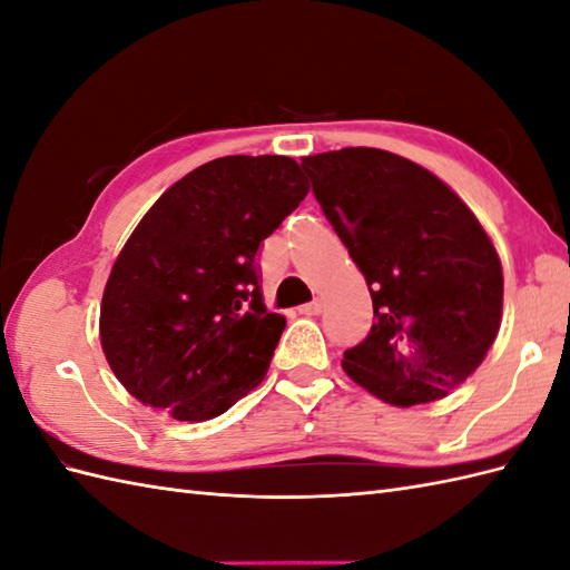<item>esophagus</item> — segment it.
I'll return each mask as SVG.
<instances>
[{"instance_id": "1", "label": "esophagus", "mask_w": 570, "mask_h": 570, "mask_svg": "<svg viewBox=\"0 0 570 570\" xmlns=\"http://www.w3.org/2000/svg\"><path fill=\"white\" fill-rule=\"evenodd\" d=\"M321 311H323V303H321V301H311V303H306V306L298 308L301 315H308V317L321 315Z\"/></svg>"}]
</instances>
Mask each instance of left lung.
<instances>
[{
	"label": "left lung",
	"mask_w": 570,
	"mask_h": 570,
	"mask_svg": "<svg viewBox=\"0 0 570 570\" xmlns=\"http://www.w3.org/2000/svg\"><path fill=\"white\" fill-rule=\"evenodd\" d=\"M301 167L374 303L345 374L399 407L446 399L502 321V264L481 220L430 169L389 150H330Z\"/></svg>",
	"instance_id": "obj_1"
}]
</instances>
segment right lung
<instances>
[{"label": "right lung", "mask_w": 570, "mask_h": 570, "mask_svg": "<svg viewBox=\"0 0 570 570\" xmlns=\"http://www.w3.org/2000/svg\"><path fill=\"white\" fill-rule=\"evenodd\" d=\"M308 189L291 157L230 155L150 206L99 308L104 356L134 399L204 422L259 386L286 321L264 306L255 255Z\"/></svg>", "instance_id": "obj_1"}]
</instances>
